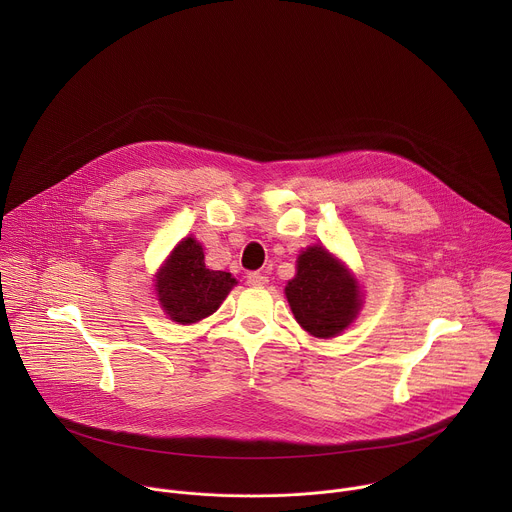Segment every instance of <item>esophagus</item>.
I'll use <instances>...</instances> for the list:
<instances>
[{"mask_svg":"<svg viewBox=\"0 0 512 512\" xmlns=\"http://www.w3.org/2000/svg\"><path fill=\"white\" fill-rule=\"evenodd\" d=\"M267 277L263 275V273H259V271H251V273H247V283L249 285H255V287H261V285H267Z\"/></svg>","mask_w":512,"mask_h":512,"instance_id":"esophagus-1","label":"esophagus"}]
</instances>
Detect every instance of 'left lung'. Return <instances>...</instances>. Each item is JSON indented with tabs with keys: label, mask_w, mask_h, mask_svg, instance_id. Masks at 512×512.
I'll use <instances>...</instances> for the list:
<instances>
[{
	"label": "left lung",
	"mask_w": 512,
	"mask_h": 512,
	"mask_svg": "<svg viewBox=\"0 0 512 512\" xmlns=\"http://www.w3.org/2000/svg\"><path fill=\"white\" fill-rule=\"evenodd\" d=\"M298 324L318 338L340 334L360 308L356 279L322 247L298 257V273L285 287Z\"/></svg>",
	"instance_id": "obj_1"
}]
</instances>
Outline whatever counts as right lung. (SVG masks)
Here are the masks:
<instances>
[{"label":"right lung","instance_id":"right-lung-1","mask_svg":"<svg viewBox=\"0 0 512 512\" xmlns=\"http://www.w3.org/2000/svg\"><path fill=\"white\" fill-rule=\"evenodd\" d=\"M237 281L227 271H210L198 241L184 239L156 277L166 314L178 324H194L223 304Z\"/></svg>","mask_w":512,"mask_h":512}]
</instances>
